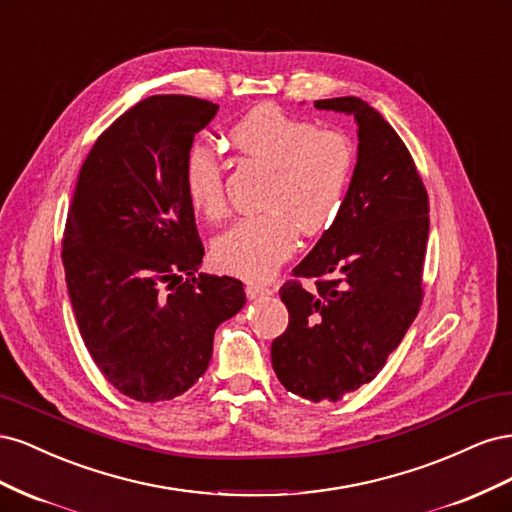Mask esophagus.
I'll list each match as a JSON object with an SVG mask.
<instances>
[{
	"label": "esophagus",
	"instance_id": "obj_1",
	"mask_svg": "<svg viewBox=\"0 0 512 512\" xmlns=\"http://www.w3.org/2000/svg\"><path fill=\"white\" fill-rule=\"evenodd\" d=\"M273 290L269 286H262V284H247L245 286V294L247 299H260V297H269Z\"/></svg>",
	"mask_w": 512,
	"mask_h": 512
}]
</instances>
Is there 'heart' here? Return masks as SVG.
Segmentation results:
<instances>
[{
	"mask_svg": "<svg viewBox=\"0 0 512 512\" xmlns=\"http://www.w3.org/2000/svg\"><path fill=\"white\" fill-rule=\"evenodd\" d=\"M247 160L271 168L258 215H247L213 241L211 260L222 273L267 280L297 247V232L318 237L344 211L356 166L352 138L342 130L288 115L271 104L245 113L228 132ZM183 185L203 218H224V162L209 145L194 143L185 156Z\"/></svg>",
	"mask_w": 512,
	"mask_h": 512,
	"instance_id": "heart-1",
	"label": "heart"
}]
</instances>
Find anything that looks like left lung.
<instances>
[{
  "label": "left lung",
  "mask_w": 512,
  "mask_h": 512,
  "mask_svg": "<svg viewBox=\"0 0 512 512\" xmlns=\"http://www.w3.org/2000/svg\"><path fill=\"white\" fill-rule=\"evenodd\" d=\"M314 106L354 115L359 160L339 220L280 288L290 318L271 363L286 391L318 404L374 380L421 309L429 198L406 143L374 106L352 96ZM301 276L315 280L312 291Z\"/></svg>",
  "instance_id": "obj_1"
}]
</instances>
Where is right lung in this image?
Segmentation results:
<instances>
[{
    "label": "right lung",
    "mask_w": 512,
    "mask_h": 512,
    "mask_svg": "<svg viewBox=\"0 0 512 512\" xmlns=\"http://www.w3.org/2000/svg\"><path fill=\"white\" fill-rule=\"evenodd\" d=\"M218 104L151 96L87 153L61 241L70 303L91 359L119 393L156 404L205 374L213 333L245 305L205 256L183 185L185 156Z\"/></svg>",
    "instance_id": "1"
}]
</instances>
